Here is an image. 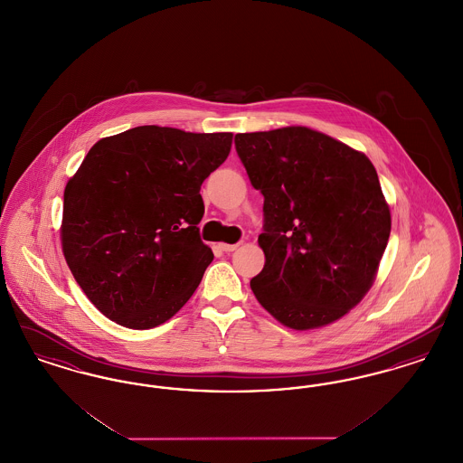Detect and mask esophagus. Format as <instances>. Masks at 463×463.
<instances>
[{
  "label": "esophagus",
  "instance_id": "esophagus-1",
  "mask_svg": "<svg viewBox=\"0 0 463 463\" xmlns=\"http://www.w3.org/2000/svg\"><path fill=\"white\" fill-rule=\"evenodd\" d=\"M238 246H240V242H236V244H229V242H222V244H221L222 250H223V251H227V253H229V251H234V250H236V248H238Z\"/></svg>",
  "mask_w": 463,
  "mask_h": 463
}]
</instances>
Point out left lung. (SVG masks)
Segmentation results:
<instances>
[{
  "mask_svg": "<svg viewBox=\"0 0 463 463\" xmlns=\"http://www.w3.org/2000/svg\"><path fill=\"white\" fill-rule=\"evenodd\" d=\"M251 185L264 196L262 307L293 330L345 316L372 288L391 236V210L372 161L306 127L238 133Z\"/></svg>",
  "mask_w": 463,
  "mask_h": 463,
  "instance_id": "8db88e82",
  "label": "left lung"
}]
</instances>
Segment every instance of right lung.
I'll list each match as a JSON object with an SVG mask.
<instances>
[{
	"label": "right lung",
	"mask_w": 463,
	"mask_h": 463,
	"mask_svg": "<svg viewBox=\"0 0 463 463\" xmlns=\"http://www.w3.org/2000/svg\"><path fill=\"white\" fill-rule=\"evenodd\" d=\"M231 144L232 133L137 127L99 140L67 182L62 251L110 321L149 330L193 297L213 260L199 189Z\"/></svg>",
	"instance_id": "1"
}]
</instances>
